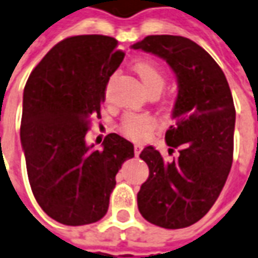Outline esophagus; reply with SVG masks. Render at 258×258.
Here are the masks:
<instances>
[{
    "instance_id": "esophagus-1",
    "label": "esophagus",
    "mask_w": 258,
    "mask_h": 258,
    "mask_svg": "<svg viewBox=\"0 0 258 258\" xmlns=\"http://www.w3.org/2000/svg\"><path fill=\"white\" fill-rule=\"evenodd\" d=\"M141 151H143V145L135 144V155H136V156H139V155H140Z\"/></svg>"
}]
</instances>
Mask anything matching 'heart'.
Segmentation results:
<instances>
[{
  "mask_svg": "<svg viewBox=\"0 0 258 258\" xmlns=\"http://www.w3.org/2000/svg\"><path fill=\"white\" fill-rule=\"evenodd\" d=\"M132 68L143 81L145 90L151 95H156L163 90L166 84V73L158 62H155L152 59H137L133 62ZM174 99H175L174 95H167L164 96L163 102L171 104ZM155 125H156L155 119L148 114L126 113L121 119L119 129L125 136L131 139H141L154 131Z\"/></svg>",
  "mask_w": 258,
  "mask_h": 258,
  "instance_id": "1",
  "label": "heart"
}]
</instances>
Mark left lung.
Wrapping results in <instances>:
<instances>
[{
    "label": "left lung",
    "instance_id": "1",
    "mask_svg": "<svg viewBox=\"0 0 258 258\" xmlns=\"http://www.w3.org/2000/svg\"><path fill=\"white\" fill-rule=\"evenodd\" d=\"M166 59L178 81L175 119L166 132V162L154 147L140 158L150 175L137 193L145 220L163 228L189 227L218 200L232 164L235 107L227 79L216 61L193 40L175 35H150L132 46Z\"/></svg>",
    "mask_w": 258,
    "mask_h": 258
}]
</instances>
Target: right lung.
Listing matches in <instances>:
<instances>
[{
	"mask_svg": "<svg viewBox=\"0 0 258 258\" xmlns=\"http://www.w3.org/2000/svg\"><path fill=\"white\" fill-rule=\"evenodd\" d=\"M104 35H77L58 42L24 87L20 139L31 189L40 208L58 223L84 226L108 210L115 175L135 156L117 133L103 148L88 147L85 135L100 106L110 76L125 53Z\"/></svg>",
	"mask_w": 258,
	"mask_h": 258,
	"instance_id": "right-lung-1",
	"label": "right lung"
}]
</instances>
